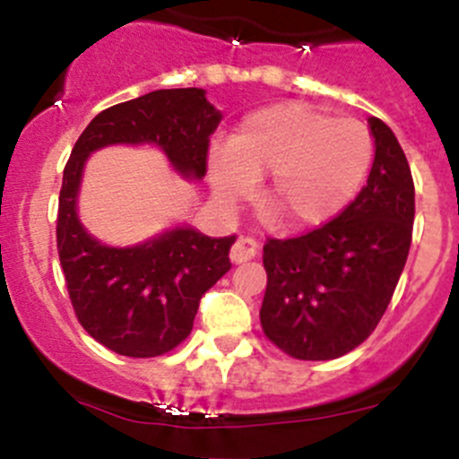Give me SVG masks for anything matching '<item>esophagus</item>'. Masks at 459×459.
<instances>
[{
  "mask_svg": "<svg viewBox=\"0 0 459 459\" xmlns=\"http://www.w3.org/2000/svg\"><path fill=\"white\" fill-rule=\"evenodd\" d=\"M257 253V242L251 238H239L238 242L233 244V248H230V260L235 262V264H242V262H248L251 257H255Z\"/></svg>",
  "mask_w": 459,
  "mask_h": 459,
  "instance_id": "34e87169",
  "label": "esophagus"
}]
</instances>
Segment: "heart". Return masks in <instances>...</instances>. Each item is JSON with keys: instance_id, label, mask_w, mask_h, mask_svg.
Returning <instances> with one entry per match:
<instances>
[{"instance_id": "1", "label": "heart", "mask_w": 459, "mask_h": 459, "mask_svg": "<svg viewBox=\"0 0 459 459\" xmlns=\"http://www.w3.org/2000/svg\"><path fill=\"white\" fill-rule=\"evenodd\" d=\"M372 163L370 132L307 102L282 100L251 111L208 154V181L235 206L269 175L264 204L282 224L311 229L336 217L361 188Z\"/></svg>"}]
</instances>
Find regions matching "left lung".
I'll return each instance as SVG.
<instances>
[{"mask_svg": "<svg viewBox=\"0 0 459 459\" xmlns=\"http://www.w3.org/2000/svg\"><path fill=\"white\" fill-rule=\"evenodd\" d=\"M375 163L336 220L291 239H269L260 323L289 357L329 361L359 348L379 325L412 239L415 186L397 136L368 118Z\"/></svg>", "mask_w": 459, "mask_h": 459, "instance_id": "left-lung-1", "label": "left lung"}]
</instances>
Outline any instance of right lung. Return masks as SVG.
I'll use <instances>...</instances> for the list:
<instances>
[{
	"label": "right lung",
	"instance_id": "1",
	"mask_svg": "<svg viewBox=\"0 0 459 459\" xmlns=\"http://www.w3.org/2000/svg\"><path fill=\"white\" fill-rule=\"evenodd\" d=\"M221 111L197 87L159 89L100 111L75 141L62 175L57 253L80 325L111 352L161 357L188 338L204 293L230 269L235 235L172 226L134 247H109L78 217L84 163L109 145H154L184 179L206 175Z\"/></svg>",
	"mask_w": 459,
	"mask_h": 459
}]
</instances>
